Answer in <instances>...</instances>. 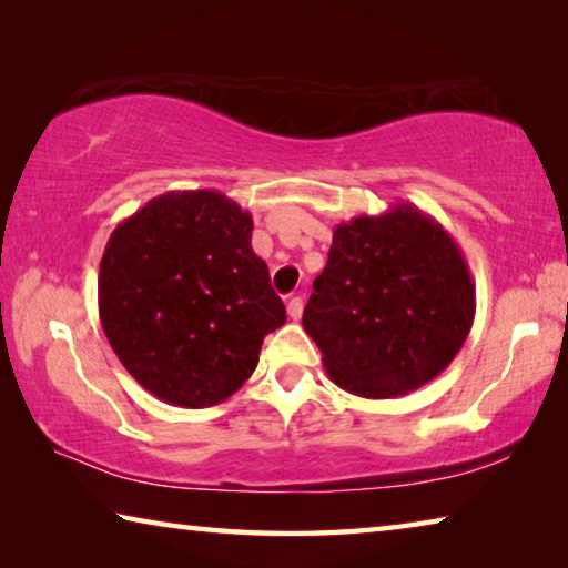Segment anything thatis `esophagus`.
<instances>
[{"instance_id": "esophagus-1", "label": "esophagus", "mask_w": 568, "mask_h": 568, "mask_svg": "<svg viewBox=\"0 0 568 568\" xmlns=\"http://www.w3.org/2000/svg\"><path fill=\"white\" fill-rule=\"evenodd\" d=\"M302 310H304V302H302V296H292L290 302H286V314H290V320H300L302 316Z\"/></svg>"}]
</instances>
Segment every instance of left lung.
Instances as JSON below:
<instances>
[{
	"instance_id": "obj_1",
	"label": "left lung",
	"mask_w": 568,
	"mask_h": 568,
	"mask_svg": "<svg viewBox=\"0 0 568 568\" xmlns=\"http://www.w3.org/2000/svg\"><path fill=\"white\" fill-rule=\"evenodd\" d=\"M476 286L454 236L399 202L334 229L302 324L339 389L394 399L439 376L471 332Z\"/></svg>"
}]
</instances>
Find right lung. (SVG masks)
Masks as SVG:
<instances>
[{"label": "right lung", "mask_w": 568, "mask_h": 568, "mask_svg": "<svg viewBox=\"0 0 568 568\" xmlns=\"http://www.w3.org/2000/svg\"><path fill=\"white\" fill-rule=\"evenodd\" d=\"M252 214L216 189L166 192L119 222L99 264V322L149 394L204 409L256 369L286 322L252 248Z\"/></svg>", "instance_id": "right-lung-1"}]
</instances>
